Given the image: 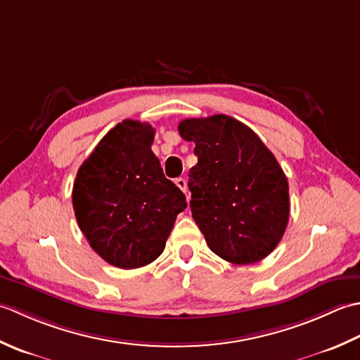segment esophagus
Wrapping results in <instances>:
<instances>
[{
	"label": "esophagus",
	"mask_w": 360,
	"mask_h": 360,
	"mask_svg": "<svg viewBox=\"0 0 360 360\" xmlns=\"http://www.w3.org/2000/svg\"><path fill=\"white\" fill-rule=\"evenodd\" d=\"M175 185H177L183 193H186V189H188V185H186V180L183 179V177H179V179H175Z\"/></svg>",
	"instance_id": "esophagus-1"
}]
</instances>
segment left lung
Listing matches in <instances>:
<instances>
[{
    "instance_id": "obj_1",
    "label": "left lung",
    "mask_w": 360,
    "mask_h": 360,
    "mask_svg": "<svg viewBox=\"0 0 360 360\" xmlns=\"http://www.w3.org/2000/svg\"><path fill=\"white\" fill-rule=\"evenodd\" d=\"M179 131L195 144L189 207L211 252L238 266L266 258L290 212L288 179L274 153L226 115L183 120Z\"/></svg>"
}]
</instances>
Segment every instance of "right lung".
Returning <instances> with one entry per match:
<instances>
[{"label":"right lung","instance_id":"obj_1","mask_svg":"<svg viewBox=\"0 0 360 360\" xmlns=\"http://www.w3.org/2000/svg\"><path fill=\"white\" fill-rule=\"evenodd\" d=\"M148 122L124 120L101 139L72 186L79 229L102 259L120 269L148 266L163 253L185 194L167 180Z\"/></svg>","mask_w":360,"mask_h":360}]
</instances>
